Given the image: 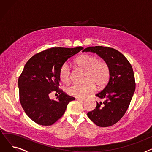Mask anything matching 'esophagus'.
Instances as JSON below:
<instances>
[{
	"mask_svg": "<svg viewBox=\"0 0 152 152\" xmlns=\"http://www.w3.org/2000/svg\"><path fill=\"white\" fill-rule=\"evenodd\" d=\"M76 99L79 101H84L86 100L85 99H81V98H76Z\"/></svg>",
	"mask_w": 152,
	"mask_h": 152,
	"instance_id": "esophagus-1",
	"label": "esophagus"
}]
</instances>
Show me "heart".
<instances>
[{"mask_svg":"<svg viewBox=\"0 0 152 152\" xmlns=\"http://www.w3.org/2000/svg\"><path fill=\"white\" fill-rule=\"evenodd\" d=\"M75 65L85 70L82 84H73L68 86L66 92L76 97H84L94 89L95 86L102 88L107 83L110 77V68L107 64L100 61L94 56L84 54L75 60ZM60 78L64 83L70 79V68L68 64L61 66L59 72Z\"/></svg>","mask_w":152,"mask_h":152,"instance_id":"1","label":"heart"}]
</instances>
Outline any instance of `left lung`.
Listing matches in <instances>:
<instances>
[{"mask_svg": "<svg viewBox=\"0 0 152 152\" xmlns=\"http://www.w3.org/2000/svg\"><path fill=\"white\" fill-rule=\"evenodd\" d=\"M83 52L96 53L110 68L108 84L95 95L103 102H96V107L87 113V116L98 126H111L124 116L134 94L135 83L132 66L121 52L112 48L89 47Z\"/></svg>", "mask_w": 152, "mask_h": 152, "instance_id": "left-lung-1", "label": "left lung"}]
</instances>
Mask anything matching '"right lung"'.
<instances>
[{"mask_svg":"<svg viewBox=\"0 0 152 152\" xmlns=\"http://www.w3.org/2000/svg\"><path fill=\"white\" fill-rule=\"evenodd\" d=\"M83 49L51 48L34 55L26 63L18 81L20 101L26 114L37 124H53L75 99L58 89L59 72L68 58ZM52 91L59 95L56 100L49 97Z\"/></svg>","mask_w":152,"mask_h":152,"instance_id":"add662e5","label":"right lung"}]
</instances>
